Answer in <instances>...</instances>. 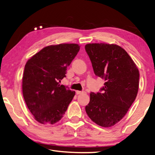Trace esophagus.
Returning <instances> with one entry per match:
<instances>
[{
  "instance_id": "1",
  "label": "esophagus",
  "mask_w": 155,
  "mask_h": 155,
  "mask_svg": "<svg viewBox=\"0 0 155 155\" xmlns=\"http://www.w3.org/2000/svg\"><path fill=\"white\" fill-rule=\"evenodd\" d=\"M76 93H77V94H83V93H86V92H85V91H76Z\"/></svg>"
}]
</instances>
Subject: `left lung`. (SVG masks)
Wrapping results in <instances>:
<instances>
[{
  "label": "left lung",
  "mask_w": 155,
  "mask_h": 155,
  "mask_svg": "<svg viewBox=\"0 0 155 155\" xmlns=\"http://www.w3.org/2000/svg\"><path fill=\"white\" fill-rule=\"evenodd\" d=\"M95 75L105 81L102 93H91L85 107L88 117L103 127H110L127 114L137 97L139 71L126 51L118 45H85Z\"/></svg>",
  "instance_id": "left-lung-1"
}]
</instances>
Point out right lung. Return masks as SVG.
Segmentation results:
<instances>
[{
    "instance_id": "1",
    "label": "right lung",
    "mask_w": 155,
    "mask_h": 155,
    "mask_svg": "<svg viewBox=\"0 0 155 155\" xmlns=\"http://www.w3.org/2000/svg\"><path fill=\"white\" fill-rule=\"evenodd\" d=\"M80 50L77 44L43 48L28 60L22 77V94L35 120L43 124L60 120L75 92L60 84L67 67Z\"/></svg>"
}]
</instances>
